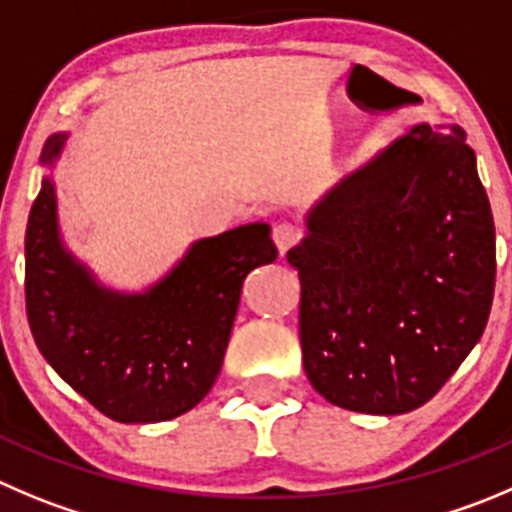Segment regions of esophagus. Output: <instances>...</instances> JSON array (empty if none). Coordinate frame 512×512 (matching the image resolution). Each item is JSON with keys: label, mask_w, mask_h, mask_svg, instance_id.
<instances>
[{"label": "esophagus", "mask_w": 512, "mask_h": 512, "mask_svg": "<svg viewBox=\"0 0 512 512\" xmlns=\"http://www.w3.org/2000/svg\"><path fill=\"white\" fill-rule=\"evenodd\" d=\"M271 238H274L279 253H286L291 246H296V243L301 241V231L294 226V223L284 221V223H276L274 231H271Z\"/></svg>", "instance_id": "obj_1"}]
</instances>
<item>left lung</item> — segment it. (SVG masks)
<instances>
[{
    "instance_id": "1",
    "label": "left lung",
    "mask_w": 512,
    "mask_h": 512,
    "mask_svg": "<svg viewBox=\"0 0 512 512\" xmlns=\"http://www.w3.org/2000/svg\"><path fill=\"white\" fill-rule=\"evenodd\" d=\"M299 337L332 405L405 415L435 397L488 324L495 223L460 125L422 123L306 216Z\"/></svg>"
}]
</instances>
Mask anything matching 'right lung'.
<instances>
[{"label":"right lung","instance_id":"right-lung-1","mask_svg":"<svg viewBox=\"0 0 512 512\" xmlns=\"http://www.w3.org/2000/svg\"><path fill=\"white\" fill-rule=\"evenodd\" d=\"M52 135L42 165L62 153ZM271 228L248 223L188 248L178 266L143 294L95 281L62 246L50 175L29 211L24 296L32 337L57 374L115 422H163L211 392L248 271L276 261Z\"/></svg>","mask_w":512,"mask_h":512}]
</instances>
